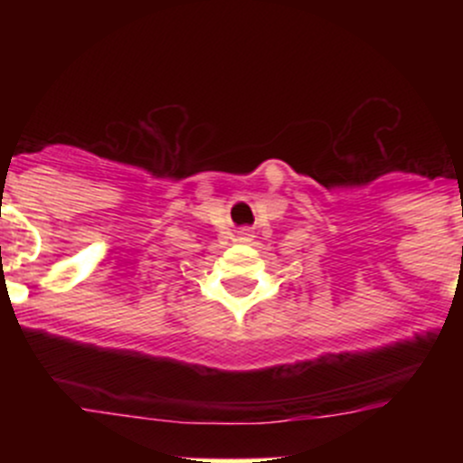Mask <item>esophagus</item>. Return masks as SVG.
Listing matches in <instances>:
<instances>
[{
  "mask_svg": "<svg viewBox=\"0 0 463 463\" xmlns=\"http://www.w3.org/2000/svg\"><path fill=\"white\" fill-rule=\"evenodd\" d=\"M241 235H249V232H241Z\"/></svg>",
  "mask_w": 463,
  "mask_h": 463,
  "instance_id": "34e87169",
  "label": "esophagus"
}]
</instances>
